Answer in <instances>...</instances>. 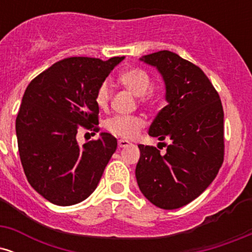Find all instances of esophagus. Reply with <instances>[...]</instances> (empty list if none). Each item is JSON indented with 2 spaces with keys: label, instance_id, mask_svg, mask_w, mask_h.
Wrapping results in <instances>:
<instances>
[{
  "label": "esophagus",
  "instance_id": "esophagus-1",
  "mask_svg": "<svg viewBox=\"0 0 252 252\" xmlns=\"http://www.w3.org/2000/svg\"><path fill=\"white\" fill-rule=\"evenodd\" d=\"M130 143L128 140H124V138H121V140H118V147L120 148H126V147H129Z\"/></svg>",
  "mask_w": 252,
  "mask_h": 252
}]
</instances>
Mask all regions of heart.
Here are the masks:
<instances>
[{"mask_svg":"<svg viewBox=\"0 0 252 252\" xmlns=\"http://www.w3.org/2000/svg\"><path fill=\"white\" fill-rule=\"evenodd\" d=\"M118 82L132 94L138 97L142 104H154L156 94L150 91V78L147 72L141 68H128L118 76ZM111 89L108 82H103L97 88L94 94V102L99 109H108L111 100ZM146 126V121L142 116H115L106 121L105 126L112 134L121 136L123 138H134L141 129Z\"/></svg>","mask_w":252,"mask_h":252,"instance_id":"heart-1","label":"heart"}]
</instances>
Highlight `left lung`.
Masks as SVG:
<instances>
[{"label":"left lung","mask_w":252,"mask_h":252,"mask_svg":"<svg viewBox=\"0 0 252 252\" xmlns=\"http://www.w3.org/2000/svg\"><path fill=\"white\" fill-rule=\"evenodd\" d=\"M160 72L167 105L153 121L149 135L172 143L161 154L138 144L136 180L155 206L174 210L210 186L224 161V111L218 92L198 66L170 51L141 58Z\"/></svg>","instance_id":"8db88e82"}]
</instances>
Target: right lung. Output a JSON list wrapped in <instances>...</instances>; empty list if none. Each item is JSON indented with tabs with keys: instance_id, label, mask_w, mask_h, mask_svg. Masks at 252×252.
I'll return each instance as SVG.
<instances>
[{
	"instance_id": "right-lung-1",
	"label": "right lung",
	"mask_w": 252,
	"mask_h": 252,
	"mask_svg": "<svg viewBox=\"0 0 252 252\" xmlns=\"http://www.w3.org/2000/svg\"><path fill=\"white\" fill-rule=\"evenodd\" d=\"M123 59L66 58L26 89L15 126L20 158L31 186L52 204L85 200L116 152L117 140L108 132L83 146L76 136L79 126L98 131L94 94Z\"/></svg>"
}]
</instances>
